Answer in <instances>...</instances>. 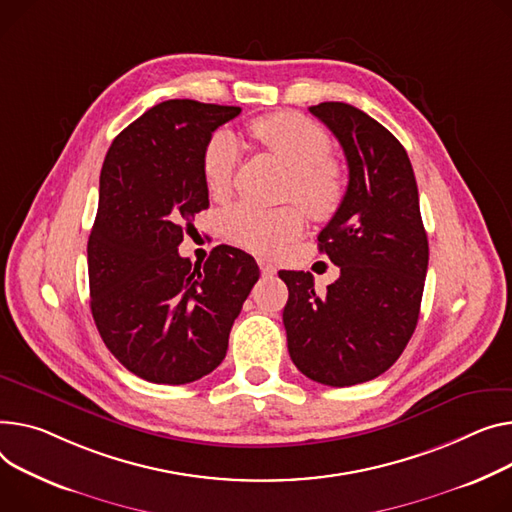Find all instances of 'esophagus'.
Wrapping results in <instances>:
<instances>
[{
    "mask_svg": "<svg viewBox=\"0 0 512 512\" xmlns=\"http://www.w3.org/2000/svg\"><path fill=\"white\" fill-rule=\"evenodd\" d=\"M257 263H259V267H261V274H263L265 278L276 276V265H274V263H269L267 259H257Z\"/></svg>",
    "mask_w": 512,
    "mask_h": 512,
    "instance_id": "esophagus-1",
    "label": "esophagus"
}]
</instances>
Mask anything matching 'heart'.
<instances>
[{"mask_svg": "<svg viewBox=\"0 0 512 512\" xmlns=\"http://www.w3.org/2000/svg\"><path fill=\"white\" fill-rule=\"evenodd\" d=\"M251 133L290 170L286 195L296 199L306 214L329 218L337 210L344 197V173L329 158L331 140L321 125L298 113H276L255 119ZM236 162V140L228 131L214 133L201 156V175L210 193L220 195L230 187ZM222 226L234 245L271 255L302 234L304 216L296 206L280 210L236 206L224 214Z\"/></svg>", "mask_w": 512, "mask_h": 512, "instance_id": "obj_1", "label": "heart"}]
</instances>
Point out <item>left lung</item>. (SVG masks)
Masks as SVG:
<instances>
[{"mask_svg": "<svg viewBox=\"0 0 512 512\" xmlns=\"http://www.w3.org/2000/svg\"><path fill=\"white\" fill-rule=\"evenodd\" d=\"M342 144L348 189L319 232L339 278L319 296L309 271H280L284 327L296 368L317 383L350 387L379 377L418 325L428 269L414 168L395 135L346 102L309 109Z\"/></svg>", "mask_w": 512, "mask_h": 512, "instance_id": "left-lung-1", "label": "left lung"}]
</instances>
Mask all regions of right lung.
<instances>
[{"label":"right lung","mask_w":512,"mask_h":512,"mask_svg":"<svg viewBox=\"0 0 512 512\" xmlns=\"http://www.w3.org/2000/svg\"><path fill=\"white\" fill-rule=\"evenodd\" d=\"M238 113L164 100L117 135L102 164L88 238L90 309L102 342L144 381L185 385L210 374L259 280L241 249L220 245L203 265L179 255L185 226L210 206L203 148Z\"/></svg>","instance_id":"add662e5"}]
</instances>
